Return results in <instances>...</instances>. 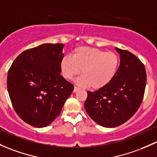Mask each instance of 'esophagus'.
I'll use <instances>...</instances> for the list:
<instances>
[{"label": "esophagus", "mask_w": 157, "mask_h": 157, "mask_svg": "<svg viewBox=\"0 0 157 157\" xmlns=\"http://www.w3.org/2000/svg\"><path fill=\"white\" fill-rule=\"evenodd\" d=\"M80 89L79 88V87H77V86H74V92H77V91H79Z\"/></svg>", "instance_id": "34e87169"}]
</instances>
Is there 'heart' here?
Here are the masks:
<instances>
[{
  "label": "heart",
  "instance_id": "1",
  "mask_svg": "<svg viewBox=\"0 0 157 157\" xmlns=\"http://www.w3.org/2000/svg\"><path fill=\"white\" fill-rule=\"evenodd\" d=\"M118 65L116 53L87 47L76 48L72 57H63L60 63L65 79L71 80L81 71L83 75L77 79V83L82 86H90L95 90L105 86L114 78Z\"/></svg>",
  "mask_w": 157,
  "mask_h": 157
}]
</instances>
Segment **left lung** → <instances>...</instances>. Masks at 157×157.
I'll list each match as a JSON object with an SVG mask.
<instances>
[{"instance_id":"1","label":"left lung","mask_w":157,"mask_h":157,"mask_svg":"<svg viewBox=\"0 0 157 157\" xmlns=\"http://www.w3.org/2000/svg\"><path fill=\"white\" fill-rule=\"evenodd\" d=\"M120 63L114 78L95 92H87L86 111L95 123L107 128L129 120L141 105L146 86L144 65L127 50L115 48Z\"/></svg>"}]
</instances>
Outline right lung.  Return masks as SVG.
Returning <instances> with one entry per match:
<instances>
[{
    "label": "right lung",
    "mask_w": 157,
    "mask_h": 157,
    "mask_svg": "<svg viewBox=\"0 0 157 157\" xmlns=\"http://www.w3.org/2000/svg\"><path fill=\"white\" fill-rule=\"evenodd\" d=\"M65 46L44 44L22 52L7 74V90L19 117L37 128L49 126L60 114L74 86L61 76Z\"/></svg>",
    "instance_id": "add662e5"
}]
</instances>
